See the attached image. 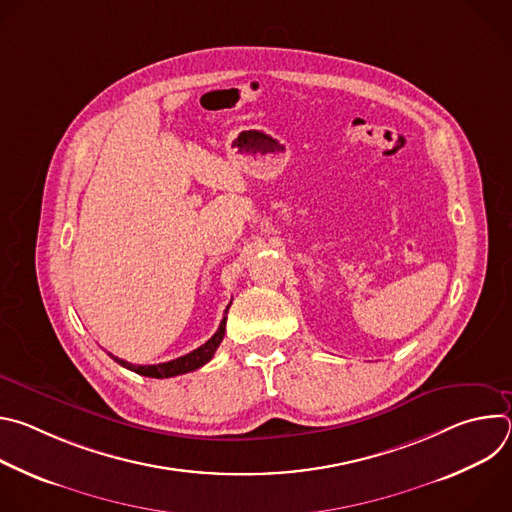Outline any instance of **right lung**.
<instances>
[{"label": "right lung", "instance_id": "obj_1", "mask_svg": "<svg viewBox=\"0 0 512 512\" xmlns=\"http://www.w3.org/2000/svg\"><path fill=\"white\" fill-rule=\"evenodd\" d=\"M231 304L227 306L225 314L229 312ZM225 326H227V316L221 320V326H218V330L214 332V336L210 340H206L202 346H198L196 350L180 356V358H174V360H168V362H160V364H131L123 358H117L113 354H109L115 362H119L121 367L137 373V375H143V377H152V379H168V377H178V375H184V373H192L200 367H204V364L214 356L218 344L223 342L225 338Z\"/></svg>", "mask_w": 512, "mask_h": 512}]
</instances>
